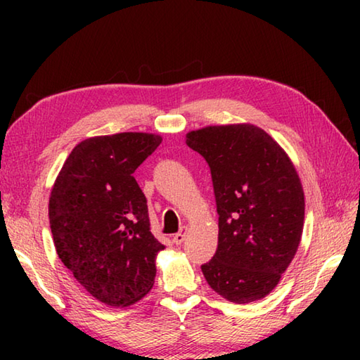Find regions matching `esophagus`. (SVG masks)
<instances>
[{
	"label": "esophagus",
	"mask_w": 360,
	"mask_h": 360,
	"mask_svg": "<svg viewBox=\"0 0 360 360\" xmlns=\"http://www.w3.org/2000/svg\"><path fill=\"white\" fill-rule=\"evenodd\" d=\"M184 240H186V229H182L181 231H178V233L173 236L174 245H178V246L182 245V243H184Z\"/></svg>",
	"instance_id": "1"
}]
</instances>
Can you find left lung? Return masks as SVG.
<instances>
[{
  "label": "left lung",
  "instance_id": "obj_1",
  "mask_svg": "<svg viewBox=\"0 0 360 360\" xmlns=\"http://www.w3.org/2000/svg\"><path fill=\"white\" fill-rule=\"evenodd\" d=\"M211 169L219 214L217 251L202 265L212 290L235 303L276 288L300 245L304 195L290 158L251 124L187 133Z\"/></svg>",
  "mask_w": 360,
  "mask_h": 360
}]
</instances>
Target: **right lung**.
I'll return each instance as SVG.
<instances>
[{"instance_id": "1", "label": "right lung", "mask_w": 360, "mask_h": 360, "mask_svg": "<svg viewBox=\"0 0 360 360\" xmlns=\"http://www.w3.org/2000/svg\"><path fill=\"white\" fill-rule=\"evenodd\" d=\"M160 143L162 136L133 131L84 139L52 187L49 221L58 257L109 307H129L154 285L155 257L165 246L152 235L133 173Z\"/></svg>"}]
</instances>
